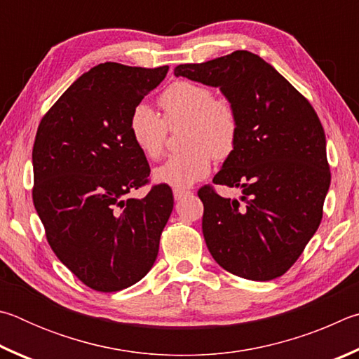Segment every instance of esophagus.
Listing matches in <instances>:
<instances>
[{"instance_id":"esophagus-1","label":"esophagus","mask_w":359,"mask_h":359,"mask_svg":"<svg viewBox=\"0 0 359 359\" xmlns=\"http://www.w3.org/2000/svg\"><path fill=\"white\" fill-rule=\"evenodd\" d=\"M187 196H191V191H184V189H173V197H175L176 202H178V200H183V198H184V197H187Z\"/></svg>"}]
</instances>
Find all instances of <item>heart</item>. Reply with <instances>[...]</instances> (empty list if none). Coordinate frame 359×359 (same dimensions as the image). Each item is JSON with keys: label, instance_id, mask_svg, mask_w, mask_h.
<instances>
[{"label": "heart", "instance_id": "1", "mask_svg": "<svg viewBox=\"0 0 359 359\" xmlns=\"http://www.w3.org/2000/svg\"><path fill=\"white\" fill-rule=\"evenodd\" d=\"M163 118L147 102L132 109L128 129L132 142L148 159H157L167 138V128L184 124L181 144L186 148L172 154L153 170L156 183L186 189L208 176L211 159H225L236 147L240 121L229 100L216 99L210 86L196 81H176L161 94Z\"/></svg>", "mask_w": 359, "mask_h": 359}]
</instances>
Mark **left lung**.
<instances>
[{"label":"left lung","instance_id":"8db88e82","mask_svg":"<svg viewBox=\"0 0 359 359\" xmlns=\"http://www.w3.org/2000/svg\"><path fill=\"white\" fill-rule=\"evenodd\" d=\"M176 77L221 90L235 107L240 134L215 184L236 187L225 198L205 186L202 230L229 273L250 280L284 274L316 233L331 173L316 110L276 69L248 50L175 67Z\"/></svg>","mask_w":359,"mask_h":359}]
</instances>
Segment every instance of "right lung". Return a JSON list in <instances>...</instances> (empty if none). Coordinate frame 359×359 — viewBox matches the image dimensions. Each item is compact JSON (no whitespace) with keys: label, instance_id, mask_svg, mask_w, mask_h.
I'll list each match as a JSON object with an SVG mask.
<instances>
[{"label":"right lung","instance_id":"add662e5","mask_svg":"<svg viewBox=\"0 0 359 359\" xmlns=\"http://www.w3.org/2000/svg\"><path fill=\"white\" fill-rule=\"evenodd\" d=\"M168 66L104 62L62 93L37 128L33 202L62 265L93 290L134 285L153 268L173 194L157 184L143 198L149 165L132 142V109L165 79Z\"/></svg>","mask_w":359,"mask_h":359}]
</instances>
